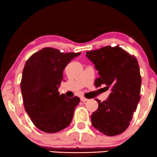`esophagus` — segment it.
<instances>
[{
    "label": "esophagus",
    "mask_w": 157,
    "mask_h": 157,
    "mask_svg": "<svg viewBox=\"0 0 157 157\" xmlns=\"http://www.w3.org/2000/svg\"><path fill=\"white\" fill-rule=\"evenodd\" d=\"M80 100H81V101H82V102H86V101H88L87 98H84V97L80 98Z\"/></svg>",
    "instance_id": "34e87169"
}]
</instances>
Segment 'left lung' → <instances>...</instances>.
Instances as JSON below:
<instances>
[{"label": "left lung", "instance_id": "left-lung-1", "mask_svg": "<svg viewBox=\"0 0 157 157\" xmlns=\"http://www.w3.org/2000/svg\"><path fill=\"white\" fill-rule=\"evenodd\" d=\"M86 56L98 71L95 86L111 88L106 101L96 99L98 108L91 116L92 126L106 136L118 135L130 125L140 101L142 78L136 58L118 45L87 51Z\"/></svg>", "mask_w": 157, "mask_h": 157}]
</instances>
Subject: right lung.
Wrapping results in <instances>:
<instances>
[{"label": "right lung", "instance_id": "1", "mask_svg": "<svg viewBox=\"0 0 157 157\" xmlns=\"http://www.w3.org/2000/svg\"><path fill=\"white\" fill-rule=\"evenodd\" d=\"M80 53L44 48L26 62L21 82L24 105L34 125L43 132H59L71 122L80 99L59 94L58 89L65 66Z\"/></svg>", "mask_w": 157, "mask_h": 157}]
</instances>
